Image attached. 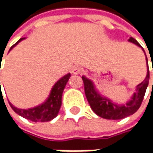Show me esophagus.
I'll return each instance as SVG.
<instances>
[{
	"mask_svg": "<svg viewBox=\"0 0 153 153\" xmlns=\"http://www.w3.org/2000/svg\"><path fill=\"white\" fill-rule=\"evenodd\" d=\"M82 72V68L78 67V66H76V67L72 68V71H71V73L74 75H77V74H81Z\"/></svg>",
	"mask_w": 153,
	"mask_h": 153,
	"instance_id": "1",
	"label": "esophagus"
}]
</instances>
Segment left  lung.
I'll list each match as a JSON object with an SVG mask.
<instances>
[{
	"label": "left lung",
	"mask_w": 153,
	"mask_h": 153,
	"mask_svg": "<svg viewBox=\"0 0 153 153\" xmlns=\"http://www.w3.org/2000/svg\"><path fill=\"white\" fill-rule=\"evenodd\" d=\"M128 42H133L138 47H142L140 45L138 42L130 37L128 39ZM142 50L145 53L144 49ZM146 54V53H145ZM146 59L147 63V74L145 80L140 83L136 87V92L134 94L131 100L127 102L125 105H117L114 104L111 100H110L107 98L102 97L95 89L94 85L91 80L86 78L85 76H82V79L83 81L84 84V91H85L87 100L90 105V107L94 111L95 114L100 116V117L105 118V119H111V120H117V119H123L126 117L134 114L135 111H138L140 108L142 100L144 99L145 94L146 88L149 83V68H148V60L146 55Z\"/></svg>",
	"instance_id": "left-lung-1"
}]
</instances>
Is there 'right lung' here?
Returning a JSON list of instances; mask_svg holds the SVG:
<instances>
[{
	"label": "right lung",
	"mask_w": 153,
	"mask_h": 153,
	"mask_svg": "<svg viewBox=\"0 0 153 153\" xmlns=\"http://www.w3.org/2000/svg\"><path fill=\"white\" fill-rule=\"evenodd\" d=\"M25 38H20L14 45H13L10 48V50L18 44L19 42ZM1 71V68H0ZM71 77V74L68 73L65 76H63L61 79H59L56 82L54 86L53 87L51 90L50 95L48 99L45 101L42 105H40L38 106H36L34 108L27 109H19L13 106L11 103L10 106L14 111L17 114L20 115L21 117L26 118L28 120L32 121V122H48L53 119L56 116L58 115L59 109L61 106V100L62 94L65 89V87L67 83L68 80ZM0 88H1V82H0Z\"/></svg>",
	"instance_id": "right-lung-1"
}]
</instances>
